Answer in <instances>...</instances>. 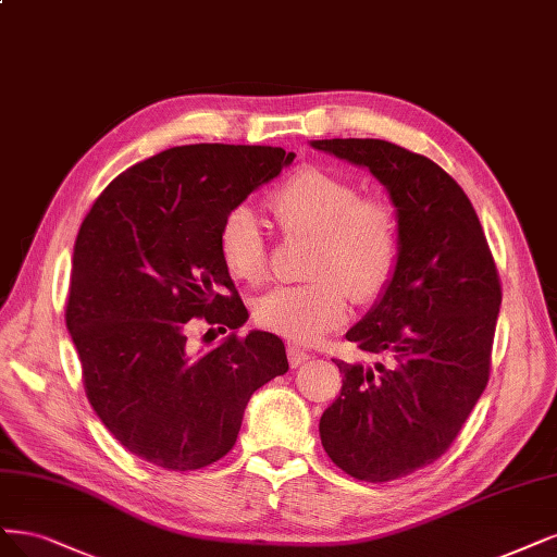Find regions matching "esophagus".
<instances>
[{
    "label": "esophagus",
    "mask_w": 557,
    "mask_h": 557,
    "mask_svg": "<svg viewBox=\"0 0 557 557\" xmlns=\"http://www.w3.org/2000/svg\"><path fill=\"white\" fill-rule=\"evenodd\" d=\"M309 359H311V355H309V352H304V350H299V348H295V345H290V348H287V361H290V367H293V369H297L299 363L309 361Z\"/></svg>",
    "instance_id": "1"
}]
</instances>
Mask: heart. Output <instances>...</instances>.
<instances>
[{
  "label": "heart",
  "mask_w": 557,
  "mask_h": 557,
  "mask_svg": "<svg viewBox=\"0 0 557 557\" xmlns=\"http://www.w3.org/2000/svg\"><path fill=\"white\" fill-rule=\"evenodd\" d=\"M283 233L313 235L306 274L313 281L278 285L256 304V322L297 343H313L350 315V293L369 301L389 285L400 258L394 207L359 196L355 184L320 168H301L270 196ZM219 256L227 274L256 285L267 274V242L258 214L237 205L219 230Z\"/></svg>",
  "instance_id": "heart-1"
}]
</instances>
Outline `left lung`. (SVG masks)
<instances>
[{
    "label": "left lung",
    "instance_id": "obj_1",
    "mask_svg": "<svg viewBox=\"0 0 557 557\" xmlns=\"http://www.w3.org/2000/svg\"><path fill=\"white\" fill-rule=\"evenodd\" d=\"M311 147L369 168L396 207V272L345 334L380 361L334 359L343 387L320 417L322 447L343 472L392 482L437 461L486 389L500 276L472 202L437 163L373 138Z\"/></svg>",
    "mask_w": 557,
    "mask_h": 557
}]
</instances>
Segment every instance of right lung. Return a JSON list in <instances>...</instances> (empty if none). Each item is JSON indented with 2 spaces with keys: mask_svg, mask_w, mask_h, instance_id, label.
<instances>
[{
  "mask_svg": "<svg viewBox=\"0 0 557 557\" xmlns=\"http://www.w3.org/2000/svg\"><path fill=\"white\" fill-rule=\"evenodd\" d=\"M293 151L184 145L131 165L96 198L73 248L66 327L94 412L120 445L165 470L235 447L248 398L287 371L270 332L190 352L194 318L239 330L248 311L219 256L230 209L278 177ZM212 332V330H209Z\"/></svg>",
  "mask_w": 557,
  "mask_h": 557,
  "instance_id": "1",
  "label": "right lung"
}]
</instances>
